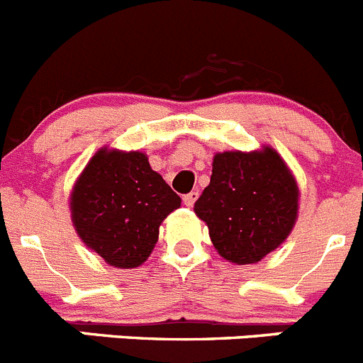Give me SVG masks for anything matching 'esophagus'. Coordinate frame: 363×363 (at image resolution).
I'll use <instances>...</instances> for the list:
<instances>
[{"instance_id":"obj_1","label":"esophagus","mask_w":363,"mask_h":363,"mask_svg":"<svg viewBox=\"0 0 363 363\" xmlns=\"http://www.w3.org/2000/svg\"><path fill=\"white\" fill-rule=\"evenodd\" d=\"M198 191H192V192H189V194H185L184 196V203H185V207H192V205L196 203V199H198Z\"/></svg>"}]
</instances>
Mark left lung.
I'll use <instances>...</instances> for the list:
<instances>
[{"label": "left lung", "instance_id": "8db88e82", "mask_svg": "<svg viewBox=\"0 0 363 363\" xmlns=\"http://www.w3.org/2000/svg\"><path fill=\"white\" fill-rule=\"evenodd\" d=\"M297 179L270 145L216 152L211 184L194 212L223 259L255 264L291 234L298 216Z\"/></svg>", "mask_w": 363, "mask_h": 363}]
</instances>
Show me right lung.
<instances>
[{
	"label": "right lung",
	"mask_w": 363,
	"mask_h": 363,
	"mask_svg": "<svg viewBox=\"0 0 363 363\" xmlns=\"http://www.w3.org/2000/svg\"><path fill=\"white\" fill-rule=\"evenodd\" d=\"M182 199L149 165L142 151L108 145L91 156L69 194L72 223L86 247L109 266L144 264L160 225Z\"/></svg>",
	"instance_id": "obj_1"
}]
</instances>
